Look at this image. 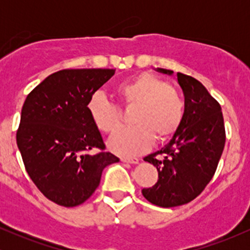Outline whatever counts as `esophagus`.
<instances>
[{
  "label": "esophagus",
  "mask_w": 250,
  "mask_h": 250,
  "mask_svg": "<svg viewBox=\"0 0 250 250\" xmlns=\"http://www.w3.org/2000/svg\"><path fill=\"white\" fill-rule=\"evenodd\" d=\"M122 162H127V163H133V165H136L139 163L140 160L137 157H122L121 159Z\"/></svg>",
  "instance_id": "1"
}]
</instances>
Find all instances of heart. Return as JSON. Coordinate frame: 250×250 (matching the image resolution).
<instances>
[{
    "mask_svg": "<svg viewBox=\"0 0 250 250\" xmlns=\"http://www.w3.org/2000/svg\"><path fill=\"white\" fill-rule=\"evenodd\" d=\"M115 94L123 108L135 109L131 123L136 127L122 129L114 135L108 146L122 156L141 154L157 141L170 139L180 128L185 103L180 93L159 77L143 73L120 83ZM88 115L97 130L113 134L121 125V113L101 94L90 97Z\"/></svg>",
    "mask_w": 250,
    "mask_h": 250,
    "instance_id": "b5f03b06",
    "label": "heart"
}]
</instances>
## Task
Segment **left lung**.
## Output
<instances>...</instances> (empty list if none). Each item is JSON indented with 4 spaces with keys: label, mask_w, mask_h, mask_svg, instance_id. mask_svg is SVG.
I'll return each mask as SVG.
<instances>
[{
    "label": "left lung",
    "mask_w": 250,
    "mask_h": 250,
    "mask_svg": "<svg viewBox=\"0 0 250 250\" xmlns=\"http://www.w3.org/2000/svg\"><path fill=\"white\" fill-rule=\"evenodd\" d=\"M156 71L173 75V70ZM176 77L185 94L182 123L165 147L145 157L156 167L159 180L142 189V195L163 208L186 205L202 193L213 179L226 142L219 102L194 77L182 73Z\"/></svg>",
    "instance_id": "obj_1"
}]
</instances>
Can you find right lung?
I'll return each instance as SVG.
<instances>
[{"label": "right lung", "instance_id": "obj_1", "mask_svg": "<svg viewBox=\"0 0 250 250\" xmlns=\"http://www.w3.org/2000/svg\"><path fill=\"white\" fill-rule=\"evenodd\" d=\"M114 74V69L56 71L30 91L22 107L16 142L25 170L47 199L63 207L88 200L103 169L120 161L104 151L87 110L90 97ZM95 147L99 153H88Z\"/></svg>", "mask_w": 250, "mask_h": 250}]
</instances>
